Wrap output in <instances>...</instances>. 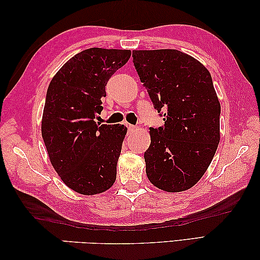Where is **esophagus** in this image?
Instances as JSON below:
<instances>
[{
    "label": "esophagus",
    "instance_id": "1",
    "mask_svg": "<svg viewBox=\"0 0 260 260\" xmlns=\"http://www.w3.org/2000/svg\"><path fill=\"white\" fill-rule=\"evenodd\" d=\"M125 126L127 127V130H129V131H135L136 129H137V126H135L133 124H129V123H125Z\"/></svg>",
    "mask_w": 260,
    "mask_h": 260
}]
</instances>
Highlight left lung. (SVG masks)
Wrapping results in <instances>:
<instances>
[{"mask_svg": "<svg viewBox=\"0 0 260 260\" xmlns=\"http://www.w3.org/2000/svg\"><path fill=\"white\" fill-rule=\"evenodd\" d=\"M134 64L165 124L150 127L146 174L168 192L190 189L210 166L220 142V102L211 74L176 49L134 50Z\"/></svg>", "mask_w": 260, "mask_h": 260, "instance_id": "left-lung-1", "label": "left lung"}]
</instances>
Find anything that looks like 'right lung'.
Listing matches in <instances>:
<instances>
[{
	"label": "right lung",
	"instance_id": "obj_1",
	"mask_svg": "<svg viewBox=\"0 0 260 260\" xmlns=\"http://www.w3.org/2000/svg\"><path fill=\"white\" fill-rule=\"evenodd\" d=\"M130 56L126 49H85L57 71L47 90L42 138L54 169L78 193H101L116 180L126 127L100 124L95 117L109 78Z\"/></svg>",
	"mask_w": 260,
	"mask_h": 260
}]
</instances>
